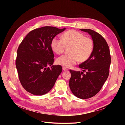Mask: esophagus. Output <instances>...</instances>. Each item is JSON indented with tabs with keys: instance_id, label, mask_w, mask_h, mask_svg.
<instances>
[{
	"instance_id": "obj_1",
	"label": "esophagus",
	"mask_w": 125,
	"mask_h": 125,
	"mask_svg": "<svg viewBox=\"0 0 125 125\" xmlns=\"http://www.w3.org/2000/svg\"><path fill=\"white\" fill-rule=\"evenodd\" d=\"M62 69H63V70L64 71H66V70H68V69H67L66 68H65V67H63V68H62Z\"/></svg>"
}]
</instances>
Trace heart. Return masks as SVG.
Here are the masks:
<instances>
[{"mask_svg":"<svg viewBox=\"0 0 125 125\" xmlns=\"http://www.w3.org/2000/svg\"><path fill=\"white\" fill-rule=\"evenodd\" d=\"M51 45L52 51L57 54H62L65 48L71 47L70 55H63L56 60L58 65L67 68L73 66L78 60L81 62L87 60L92 53L94 47L92 39L74 30L64 33L63 39L54 38Z\"/></svg>","mask_w":125,"mask_h":125,"instance_id":"b5f03b06","label":"heart"}]
</instances>
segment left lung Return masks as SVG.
Masks as SVG:
<instances>
[{
	"instance_id": "1",
	"label": "left lung",
	"mask_w": 125,
	"mask_h": 125,
	"mask_svg": "<svg viewBox=\"0 0 125 125\" xmlns=\"http://www.w3.org/2000/svg\"><path fill=\"white\" fill-rule=\"evenodd\" d=\"M88 32L93 39L94 47L91 56L79 67L86 72L70 70L71 76L69 87L73 93L81 99L94 96L100 91L109 73L111 57L109 47L103 37L98 33L89 29H81Z\"/></svg>"
}]
</instances>
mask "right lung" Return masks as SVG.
Wrapping results in <instances>:
<instances>
[{
  "instance_id": "obj_1",
  "label": "right lung",
  "mask_w": 125,
  "mask_h": 125,
  "mask_svg": "<svg viewBox=\"0 0 125 125\" xmlns=\"http://www.w3.org/2000/svg\"><path fill=\"white\" fill-rule=\"evenodd\" d=\"M65 28L45 26L31 31L17 50L16 66L23 87L35 95L45 94L54 87L62 67L52 65L54 55L51 42Z\"/></svg>"
}]
</instances>
